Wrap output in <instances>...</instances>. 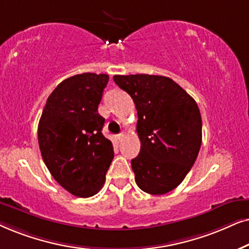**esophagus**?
Masks as SVG:
<instances>
[{"mask_svg": "<svg viewBox=\"0 0 249 249\" xmlns=\"http://www.w3.org/2000/svg\"><path fill=\"white\" fill-rule=\"evenodd\" d=\"M124 137H125V133H123V132H122L121 134H118V135H117V139H118L119 141H122V140H123V138H124Z\"/></svg>", "mask_w": 249, "mask_h": 249, "instance_id": "1", "label": "esophagus"}]
</instances>
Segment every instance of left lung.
Wrapping results in <instances>:
<instances>
[{
  "label": "left lung",
  "instance_id": "8db88e82",
  "mask_svg": "<svg viewBox=\"0 0 249 249\" xmlns=\"http://www.w3.org/2000/svg\"><path fill=\"white\" fill-rule=\"evenodd\" d=\"M138 111L139 155L131 160L138 187L167 194L184 180L201 145L199 108L173 79L159 75H115Z\"/></svg>",
  "mask_w": 249,
  "mask_h": 249
}]
</instances>
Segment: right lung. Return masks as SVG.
<instances>
[{
    "label": "right lung",
    "mask_w": 249,
    "mask_h": 249,
    "mask_svg": "<svg viewBox=\"0 0 249 249\" xmlns=\"http://www.w3.org/2000/svg\"><path fill=\"white\" fill-rule=\"evenodd\" d=\"M107 74L84 72L62 81L46 100L38 123L42 158L54 180L76 197L93 196L105 183L114 148L98 112Z\"/></svg>",
    "instance_id": "right-lung-1"
}]
</instances>
